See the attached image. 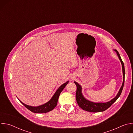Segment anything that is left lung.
Wrapping results in <instances>:
<instances>
[{"mask_svg": "<svg viewBox=\"0 0 133 133\" xmlns=\"http://www.w3.org/2000/svg\"><path fill=\"white\" fill-rule=\"evenodd\" d=\"M115 51L116 52V54L118 57L119 59L121 61L122 66V70H123V81L122 83V85L120 88L116 96L111 99L110 101L105 102V103H95L91 101H90L87 99L82 94V86L76 82H74V83L77 86V90L76 94V101L79 105V106L82 108L83 110L92 112H101L103 111L108 109L114 103H115L116 101L118 98L121 94L122 93L125 81V67L124 63L123 62L122 58L120 56L119 52L117 51L116 49H114Z\"/></svg>", "mask_w": 133, "mask_h": 133, "instance_id": "obj_1", "label": "left lung"}]
</instances>
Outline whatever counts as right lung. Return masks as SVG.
<instances>
[{
  "label": "right lung",
  "instance_id": "obj_1",
  "mask_svg": "<svg viewBox=\"0 0 133 133\" xmlns=\"http://www.w3.org/2000/svg\"><path fill=\"white\" fill-rule=\"evenodd\" d=\"M69 81H67L65 83L61 85L57 89L52 97L48 102L38 106H31L26 105L22 102L18 98V99L24 106H25L27 109H28L31 111L35 113H46L52 110L56 106L61 92L63 91L64 88L65 87V86L67 85Z\"/></svg>",
  "mask_w": 133,
  "mask_h": 133
}]
</instances>
